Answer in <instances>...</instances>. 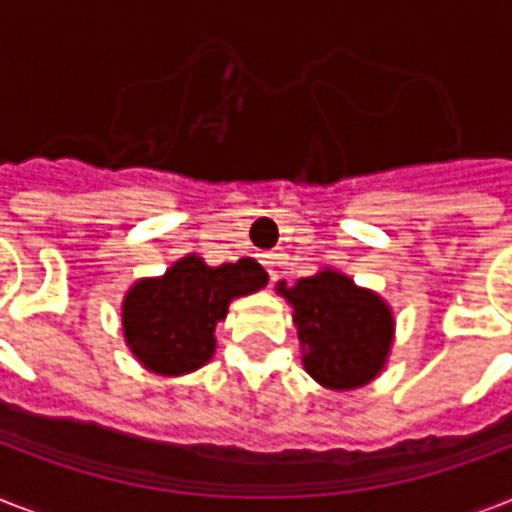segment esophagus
<instances>
[{
  "mask_svg": "<svg viewBox=\"0 0 512 512\" xmlns=\"http://www.w3.org/2000/svg\"><path fill=\"white\" fill-rule=\"evenodd\" d=\"M263 265H265V271H268V276H271V281H276L281 273L279 268L284 265V255H281V252H268L263 260Z\"/></svg>",
  "mask_w": 512,
  "mask_h": 512,
  "instance_id": "1",
  "label": "esophagus"
}]
</instances>
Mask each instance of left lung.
<instances>
[{"label": "left lung", "mask_w": 512, "mask_h": 512, "mask_svg": "<svg viewBox=\"0 0 512 512\" xmlns=\"http://www.w3.org/2000/svg\"><path fill=\"white\" fill-rule=\"evenodd\" d=\"M295 308L303 364L332 390L366 385L380 374L393 342V316L380 297L348 276L321 271L279 289Z\"/></svg>", "instance_id": "1"}]
</instances>
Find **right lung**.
<instances>
[{
	"label": "right lung",
	"mask_w": 512,
	"mask_h": 512,
	"mask_svg": "<svg viewBox=\"0 0 512 512\" xmlns=\"http://www.w3.org/2000/svg\"><path fill=\"white\" fill-rule=\"evenodd\" d=\"M268 273L255 260L212 265L183 257L162 279L138 281L124 300V337L156 374H185L215 353V327L233 297L257 292Z\"/></svg>",
	"instance_id": "1"
}]
</instances>
